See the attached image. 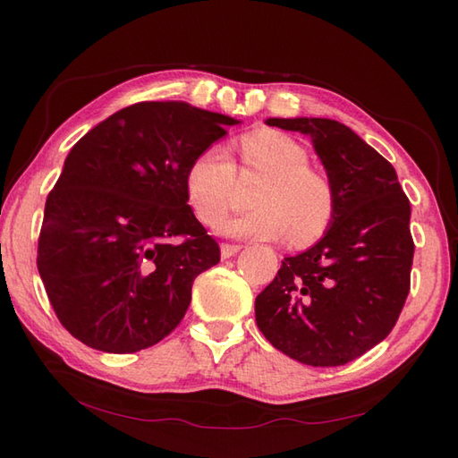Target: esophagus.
Listing matches in <instances>:
<instances>
[{"label":"esophagus","instance_id":"34e87169","mask_svg":"<svg viewBox=\"0 0 458 458\" xmlns=\"http://www.w3.org/2000/svg\"><path fill=\"white\" fill-rule=\"evenodd\" d=\"M240 250H242V246H238V244H222L220 254H222L224 259H228V258H232V256H236Z\"/></svg>","mask_w":458,"mask_h":458}]
</instances>
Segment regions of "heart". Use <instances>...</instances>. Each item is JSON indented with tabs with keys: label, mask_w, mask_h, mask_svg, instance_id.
I'll return each mask as SVG.
<instances>
[{
	"label": "heart",
	"mask_w": 458,
	"mask_h": 458,
	"mask_svg": "<svg viewBox=\"0 0 458 458\" xmlns=\"http://www.w3.org/2000/svg\"><path fill=\"white\" fill-rule=\"evenodd\" d=\"M244 169L266 174L254 199L256 210L228 220L232 236L309 244L328 230L336 212V192L327 174L309 165L305 145L274 130L251 131L240 140ZM236 163L220 145L204 149L187 171V192L197 216L216 226L236 202Z\"/></svg>",
	"instance_id": "b5f03b06"
}]
</instances>
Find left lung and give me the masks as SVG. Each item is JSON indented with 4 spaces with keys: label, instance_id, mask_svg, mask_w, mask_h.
<instances>
[{
    "label": "left lung",
    "instance_id": "left-lung-1",
    "mask_svg": "<svg viewBox=\"0 0 458 458\" xmlns=\"http://www.w3.org/2000/svg\"><path fill=\"white\" fill-rule=\"evenodd\" d=\"M310 135L336 192V212L313 248L281 261L256 297V323L281 352L343 366L392 333L410 293L411 207L392 163L344 123L269 118Z\"/></svg>",
    "mask_w": 458,
    "mask_h": 458
}]
</instances>
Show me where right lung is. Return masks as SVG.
<instances>
[{"label": "right lung", "instance_id": "right-lung-1", "mask_svg": "<svg viewBox=\"0 0 458 458\" xmlns=\"http://www.w3.org/2000/svg\"><path fill=\"white\" fill-rule=\"evenodd\" d=\"M234 123L184 102H140L68 153L47 197L37 267L74 338L130 354L177 328L192 281L220 261L187 204V171Z\"/></svg>", "mask_w": 458, "mask_h": 458}]
</instances>
